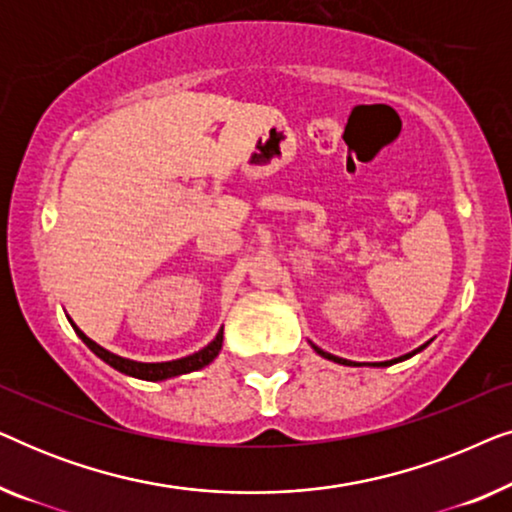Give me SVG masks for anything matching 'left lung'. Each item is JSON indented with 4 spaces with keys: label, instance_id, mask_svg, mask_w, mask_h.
<instances>
[{
    "label": "left lung",
    "instance_id": "8db88e82",
    "mask_svg": "<svg viewBox=\"0 0 512 512\" xmlns=\"http://www.w3.org/2000/svg\"><path fill=\"white\" fill-rule=\"evenodd\" d=\"M429 342H431V340H429ZM429 342H426V345H429ZM426 345H422V347H419V349H415V352H412V354H405V356H401V359H394V361H382V363H373V366H391V363L405 361V359H410V356H415L417 352H422V349H424ZM312 349H314V352H317V354L324 356V359H328V361L342 363V366H359V363H354V361H347V359H340V356H333V354H328V352H324V349H319L317 345H312Z\"/></svg>",
    "mask_w": 512,
    "mask_h": 512
}]
</instances>
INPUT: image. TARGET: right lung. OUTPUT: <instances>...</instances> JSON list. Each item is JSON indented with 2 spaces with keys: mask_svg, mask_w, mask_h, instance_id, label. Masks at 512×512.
Segmentation results:
<instances>
[{
  "mask_svg": "<svg viewBox=\"0 0 512 512\" xmlns=\"http://www.w3.org/2000/svg\"><path fill=\"white\" fill-rule=\"evenodd\" d=\"M69 324L76 331V335L86 342V347L93 352L95 356H100L104 363H109L111 368H116L118 373L123 375H130V377H137V380H149V382H158V380H170V377H177V375H186V373H193V370H200L212 363L216 356L221 352V345H223V328L219 333H216V338L209 342L207 347H202L200 352H195L191 356H184V359H177V361H163V363H142V361H130V359H123V356L118 354H111L109 349H104L97 345L88 338L86 333L81 331L79 326L74 324L72 319H69Z\"/></svg>",
  "mask_w": 512,
  "mask_h": 512,
  "instance_id": "1",
  "label": "right lung"
}]
</instances>
